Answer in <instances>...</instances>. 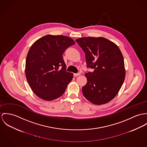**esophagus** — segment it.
<instances>
[{
  "label": "esophagus",
  "instance_id": "esophagus-1",
  "mask_svg": "<svg viewBox=\"0 0 147 147\" xmlns=\"http://www.w3.org/2000/svg\"><path fill=\"white\" fill-rule=\"evenodd\" d=\"M80 75H81V74H80V73H74V77H77V76H80Z\"/></svg>",
  "mask_w": 147,
  "mask_h": 147
}]
</instances>
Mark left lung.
I'll list each match as a JSON object with an SVG mask.
<instances>
[{
	"label": "left lung",
	"mask_w": 147,
	"mask_h": 147,
	"mask_svg": "<svg viewBox=\"0 0 147 147\" xmlns=\"http://www.w3.org/2000/svg\"><path fill=\"white\" fill-rule=\"evenodd\" d=\"M76 41L85 53L87 67L94 70L85 74L87 82L82 89L84 96L96 105L109 102L125 78L121 51L113 42L102 37L80 38Z\"/></svg>",
	"instance_id": "8db88e82"
}]
</instances>
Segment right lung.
<instances>
[{
    "mask_svg": "<svg viewBox=\"0 0 147 147\" xmlns=\"http://www.w3.org/2000/svg\"><path fill=\"white\" fill-rule=\"evenodd\" d=\"M75 43L68 36L47 35L31 46L26 59L25 75L39 98L51 101L64 93L73 74L66 71L63 55Z\"/></svg>",
    "mask_w": 147,
    "mask_h": 147,
    "instance_id": "obj_1",
    "label": "right lung"
}]
</instances>
